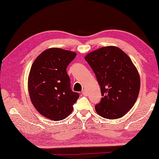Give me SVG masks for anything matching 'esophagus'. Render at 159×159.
Instances as JSON below:
<instances>
[{
	"label": "esophagus",
	"instance_id": "1",
	"mask_svg": "<svg viewBox=\"0 0 159 159\" xmlns=\"http://www.w3.org/2000/svg\"><path fill=\"white\" fill-rule=\"evenodd\" d=\"M82 94H83V95H86L87 94V92H86V90H83L82 91Z\"/></svg>",
	"mask_w": 159,
	"mask_h": 159
}]
</instances>
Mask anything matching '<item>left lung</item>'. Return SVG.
Returning <instances> with one entry per match:
<instances>
[{
	"instance_id": "8db88e82",
	"label": "left lung",
	"mask_w": 159,
	"mask_h": 159,
	"mask_svg": "<svg viewBox=\"0 0 159 159\" xmlns=\"http://www.w3.org/2000/svg\"><path fill=\"white\" fill-rule=\"evenodd\" d=\"M84 59L96 76L102 98L95 108L105 119H116L134 105L140 88L136 67L123 51L106 46L90 52Z\"/></svg>"
}]
</instances>
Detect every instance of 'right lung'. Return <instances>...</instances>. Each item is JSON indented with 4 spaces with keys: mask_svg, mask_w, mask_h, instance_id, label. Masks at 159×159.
<instances>
[{
    "mask_svg": "<svg viewBox=\"0 0 159 159\" xmlns=\"http://www.w3.org/2000/svg\"><path fill=\"white\" fill-rule=\"evenodd\" d=\"M76 53L52 48L39 55L30 69L28 90L37 111L46 118L59 121L73 111L79 98L71 90L66 68L76 57Z\"/></svg>",
    "mask_w": 159,
    "mask_h": 159,
    "instance_id": "right-lung-1",
    "label": "right lung"
}]
</instances>
